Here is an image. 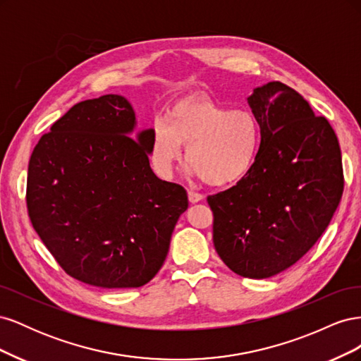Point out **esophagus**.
<instances>
[{
  "mask_svg": "<svg viewBox=\"0 0 361 361\" xmlns=\"http://www.w3.org/2000/svg\"><path fill=\"white\" fill-rule=\"evenodd\" d=\"M203 199H204L203 194L195 192V191H188V200H190L191 203H197V202H200V200H203Z\"/></svg>",
  "mask_w": 361,
  "mask_h": 361,
  "instance_id": "34e87169",
  "label": "esophagus"
}]
</instances>
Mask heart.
<instances>
[{"instance_id":"heart-1","label":"heart","mask_w":361,"mask_h":361,"mask_svg":"<svg viewBox=\"0 0 361 361\" xmlns=\"http://www.w3.org/2000/svg\"><path fill=\"white\" fill-rule=\"evenodd\" d=\"M262 145L259 117L247 108L231 110L207 99H183L150 129L149 158L161 178H169L182 157L188 173L212 187L241 180L256 164Z\"/></svg>"}]
</instances>
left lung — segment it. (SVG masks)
<instances>
[{"label":"left lung","mask_w":361,"mask_h":361,"mask_svg":"<svg viewBox=\"0 0 361 361\" xmlns=\"http://www.w3.org/2000/svg\"><path fill=\"white\" fill-rule=\"evenodd\" d=\"M247 102L262 125L253 169L209 195L214 245L238 276L268 279L318 241L343 192L342 154L329 120L286 84L272 81Z\"/></svg>","instance_id":"left-lung-1"}]
</instances>
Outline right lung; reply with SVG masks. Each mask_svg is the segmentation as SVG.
Here are the masks:
<instances>
[{"label": "right lung", "mask_w": 361, "mask_h": 361, "mask_svg": "<svg viewBox=\"0 0 361 361\" xmlns=\"http://www.w3.org/2000/svg\"><path fill=\"white\" fill-rule=\"evenodd\" d=\"M135 125L123 96L82 101L39 140L28 164L35 231L71 277L104 289L154 279L188 207L180 185L152 171L150 129L134 140Z\"/></svg>", "instance_id": "1"}]
</instances>
